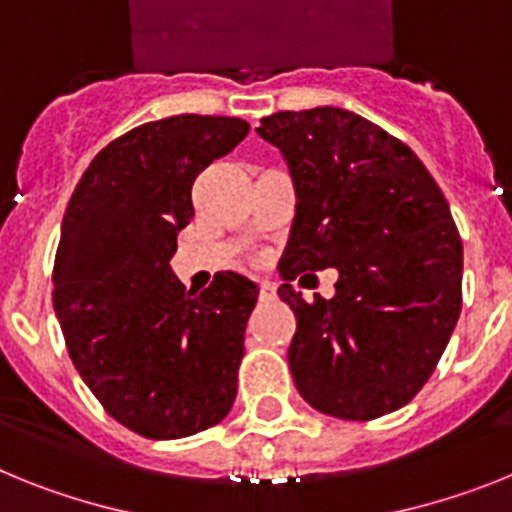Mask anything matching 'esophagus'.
Segmentation results:
<instances>
[{
  "instance_id": "obj_1",
  "label": "esophagus",
  "mask_w": 512,
  "mask_h": 512,
  "mask_svg": "<svg viewBox=\"0 0 512 512\" xmlns=\"http://www.w3.org/2000/svg\"><path fill=\"white\" fill-rule=\"evenodd\" d=\"M260 299L262 301L275 299V283L273 281H260Z\"/></svg>"
}]
</instances>
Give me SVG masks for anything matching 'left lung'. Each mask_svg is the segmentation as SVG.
<instances>
[{
	"instance_id": "left-lung-1",
	"label": "left lung",
	"mask_w": 512,
	"mask_h": 512,
	"mask_svg": "<svg viewBox=\"0 0 512 512\" xmlns=\"http://www.w3.org/2000/svg\"><path fill=\"white\" fill-rule=\"evenodd\" d=\"M296 185L278 288L296 314L288 366L301 397L340 420H376L425 386L461 311L464 250L451 208L415 151L342 108L262 118ZM337 267L332 300L290 286Z\"/></svg>"
}]
</instances>
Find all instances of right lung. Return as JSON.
I'll list each match as a JSON object with an SVG mask.
<instances>
[{"label":"right lung","mask_w":512,"mask_h":512,"mask_svg":"<svg viewBox=\"0 0 512 512\" xmlns=\"http://www.w3.org/2000/svg\"><path fill=\"white\" fill-rule=\"evenodd\" d=\"M250 123L172 115L92 159L61 224L53 309L74 368L110 417L154 441L213 428L237 397L257 286L239 273L185 291L170 270L195 177Z\"/></svg>","instance_id":"add662e5"}]
</instances>
